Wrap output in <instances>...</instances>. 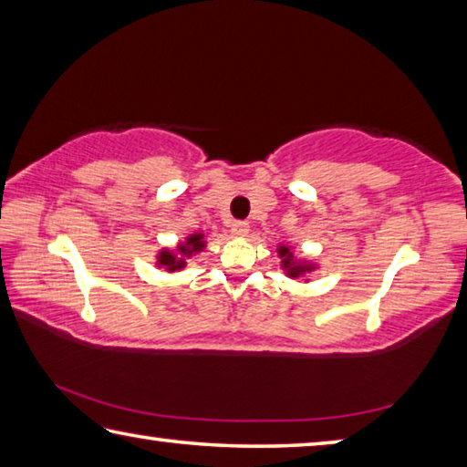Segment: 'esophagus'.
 I'll use <instances>...</instances> for the list:
<instances>
[{"label":"esophagus","instance_id":"1","mask_svg":"<svg viewBox=\"0 0 467 467\" xmlns=\"http://www.w3.org/2000/svg\"><path fill=\"white\" fill-rule=\"evenodd\" d=\"M231 233H233V236H236V239H243V236L249 234V224L243 223V220H239V223H233Z\"/></svg>","mask_w":467,"mask_h":467}]
</instances>
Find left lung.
Here are the masks:
<instances>
[{
  "instance_id": "8db88e82",
  "label": "left lung",
  "mask_w": 467,
  "mask_h": 467,
  "mask_svg": "<svg viewBox=\"0 0 467 467\" xmlns=\"http://www.w3.org/2000/svg\"><path fill=\"white\" fill-rule=\"evenodd\" d=\"M278 257H280V270L292 280H305L311 282L309 275L319 270V264L313 262L309 257H296L295 244L290 243H278Z\"/></svg>"
}]
</instances>
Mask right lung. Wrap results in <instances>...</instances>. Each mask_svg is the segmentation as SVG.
Instances as JSON below:
<instances>
[{
    "instance_id": "1",
    "label": "right lung",
    "mask_w": 467,
    "mask_h": 467,
    "mask_svg": "<svg viewBox=\"0 0 467 467\" xmlns=\"http://www.w3.org/2000/svg\"><path fill=\"white\" fill-rule=\"evenodd\" d=\"M205 247H208V234L203 231H195L187 234L183 241H179L175 247L158 249L154 255V265L167 274L183 272L189 259L200 255Z\"/></svg>"
}]
</instances>
